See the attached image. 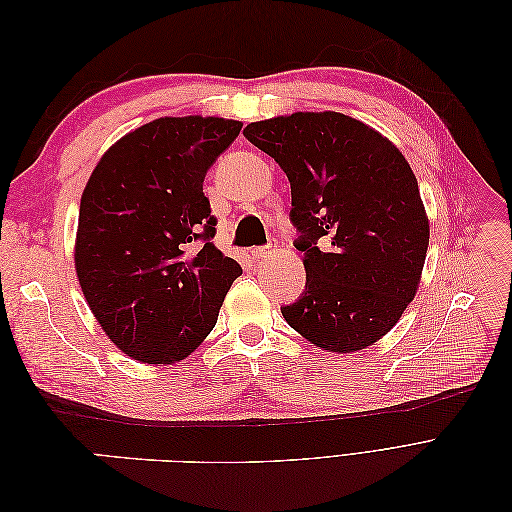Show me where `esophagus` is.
I'll return each instance as SVG.
<instances>
[{
	"mask_svg": "<svg viewBox=\"0 0 512 512\" xmlns=\"http://www.w3.org/2000/svg\"><path fill=\"white\" fill-rule=\"evenodd\" d=\"M271 254H275V245H273V243L262 245V247H254V250H252V258H254V260H265V258H269Z\"/></svg>",
	"mask_w": 512,
	"mask_h": 512,
	"instance_id": "esophagus-1",
	"label": "esophagus"
}]
</instances>
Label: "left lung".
I'll return each mask as SVG.
<instances>
[{
	"mask_svg": "<svg viewBox=\"0 0 512 512\" xmlns=\"http://www.w3.org/2000/svg\"><path fill=\"white\" fill-rule=\"evenodd\" d=\"M243 136L290 181L307 280L282 307L286 322L329 352L378 342L414 299L429 245L410 164L389 138L333 111L256 121Z\"/></svg>",
	"mask_w": 512,
	"mask_h": 512,
	"instance_id": "1",
	"label": "left lung"
}]
</instances>
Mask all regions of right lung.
<instances>
[{"label": "right lung", "instance_id": "right-lung-1", "mask_svg": "<svg viewBox=\"0 0 512 512\" xmlns=\"http://www.w3.org/2000/svg\"><path fill=\"white\" fill-rule=\"evenodd\" d=\"M222 117H160L126 134L81 198L74 265L108 339L134 361L170 365L218 322L237 260L213 245L207 170L241 132Z\"/></svg>", "mask_w": 512, "mask_h": 512}]
</instances>
